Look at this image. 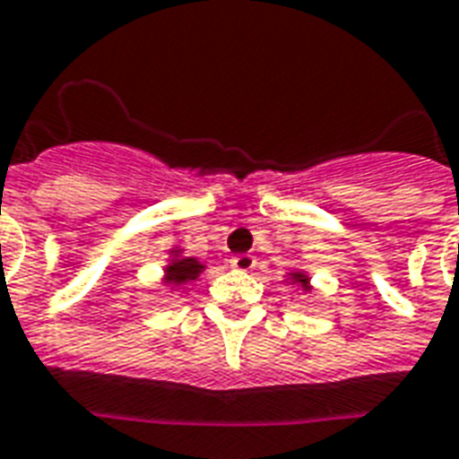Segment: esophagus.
<instances>
[{
	"label": "esophagus",
	"instance_id": "obj_1",
	"mask_svg": "<svg viewBox=\"0 0 459 459\" xmlns=\"http://www.w3.org/2000/svg\"><path fill=\"white\" fill-rule=\"evenodd\" d=\"M230 267L238 270V273H250L255 267V257L247 255V253H240V255L230 257Z\"/></svg>",
	"mask_w": 459,
	"mask_h": 459
}]
</instances>
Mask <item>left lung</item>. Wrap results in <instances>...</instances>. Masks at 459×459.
<instances>
[{"instance_id":"obj_1","label":"left lung","mask_w":459,"mask_h":459,"mask_svg":"<svg viewBox=\"0 0 459 459\" xmlns=\"http://www.w3.org/2000/svg\"><path fill=\"white\" fill-rule=\"evenodd\" d=\"M290 280H291V284H299V287H301V290H304V291L311 290V284H308V274H304V273H291V274H290Z\"/></svg>"}]
</instances>
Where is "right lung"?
<instances>
[{
	"label": "right lung",
	"mask_w": 459,
	"mask_h": 459,
	"mask_svg": "<svg viewBox=\"0 0 459 459\" xmlns=\"http://www.w3.org/2000/svg\"><path fill=\"white\" fill-rule=\"evenodd\" d=\"M204 270H206V264L199 263L196 257L182 255L179 247H172L169 250V263L165 264V277H162V281L168 284L169 290H185V284L195 281Z\"/></svg>",
	"instance_id": "1"
}]
</instances>
